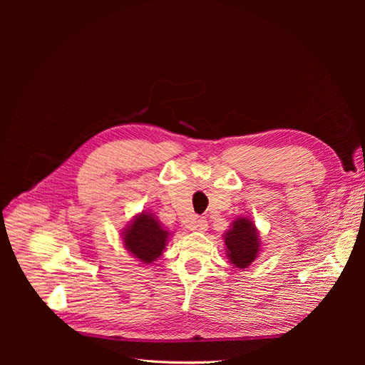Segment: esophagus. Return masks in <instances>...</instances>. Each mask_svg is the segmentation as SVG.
<instances>
[{"label": "esophagus", "mask_w": 365, "mask_h": 365, "mask_svg": "<svg viewBox=\"0 0 365 365\" xmlns=\"http://www.w3.org/2000/svg\"><path fill=\"white\" fill-rule=\"evenodd\" d=\"M195 227H197V231H200V232L207 231V227H208L207 219H205V217H198V219L195 220Z\"/></svg>", "instance_id": "esophagus-1"}]
</instances>
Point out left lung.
Instances as JSON below:
<instances>
[{
	"label": "left lung",
	"instance_id": "1",
	"mask_svg": "<svg viewBox=\"0 0 365 365\" xmlns=\"http://www.w3.org/2000/svg\"><path fill=\"white\" fill-rule=\"evenodd\" d=\"M226 256L238 269H245L260 252L259 232L248 217H238L225 234Z\"/></svg>",
	"mask_w": 365,
	"mask_h": 365
}]
</instances>
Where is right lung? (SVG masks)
I'll return each instance as SVG.
<instances>
[{
  "label": "right lung",
  "instance_id": "add662e5",
  "mask_svg": "<svg viewBox=\"0 0 365 365\" xmlns=\"http://www.w3.org/2000/svg\"><path fill=\"white\" fill-rule=\"evenodd\" d=\"M124 231L123 241L125 248L130 255L146 264L155 262L163 255L170 235L153 215L146 212L134 217Z\"/></svg>",
  "mask_w": 365,
  "mask_h": 365
}]
</instances>
